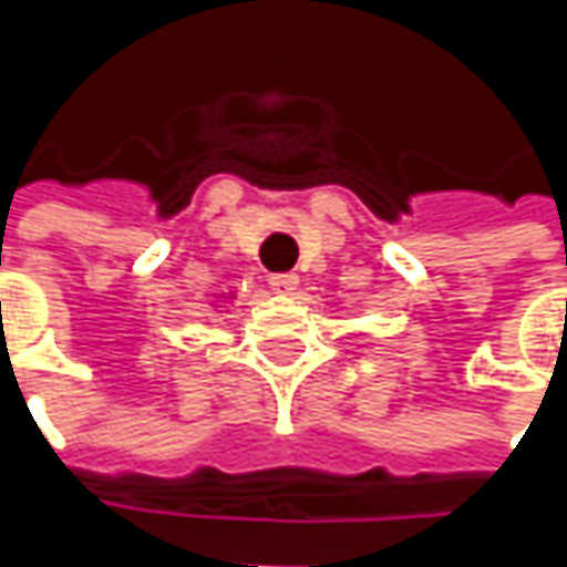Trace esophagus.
<instances>
[{
	"label": "esophagus",
	"instance_id": "34e87169",
	"mask_svg": "<svg viewBox=\"0 0 567 567\" xmlns=\"http://www.w3.org/2000/svg\"><path fill=\"white\" fill-rule=\"evenodd\" d=\"M296 284H299V277L293 271H284V274H271L268 277V287L277 290V293H293Z\"/></svg>",
	"mask_w": 567,
	"mask_h": 567
}]
</instances>
